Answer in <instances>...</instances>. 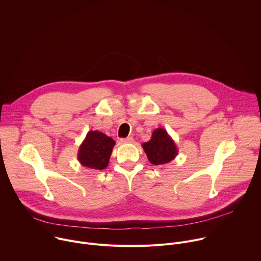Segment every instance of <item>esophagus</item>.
Returning <instances> with one entry per match:
<instances>
[{"label":"esophagus","mask_w":261,"mask_h":261,"mask_svg":"<svg viewBox=\"0 0 261 261\" xmlns=\"http://www.w3.org/2000/svg\"><path fill=\"white\" fill-rule=\"evenodd\" d=\"M134 141V139L132 137H127V138H123L121 139L122 143H132Z\"/></svg>","instance_id":"34e87169"}]
</instances>
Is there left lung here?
Returning a JSON list of instances; mask_svg holds the SVG:
<instances>
[{
	"mask_svg": "<svg viewBox=\"0 0 261 261\" xmlns=\"http://www.w3.org/2000/svg\"><path fill=\"white\" fill-rule=\"evenodd\" d=\"M142 147L148 161L154 165L169 163L177 155L175 142L164 128L155 129L151 139L143 142Z\"/></svg>",
	"mask_w": 261,
	"mask_h": 261,
	"instance_id": "obj_1",
	"label": "left lung"
}]
</instances>
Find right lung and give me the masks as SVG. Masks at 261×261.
<instances>
[{
	"label": "right lung",
	"mask_w": 261,
	"mask_h": 261,
	"mask_svg": "<svg viewBox=\"0 0 261 261\" xmlns=\"http://www.w3.org/2000/svg\"><path fill=\"white\" fill-rule=\"evenodd\" d=\"M116 141L100 131H89L79 148L77 159L82 166L92 170L107 167Z\"/></svg>",
	"instance_id": "add662e5"
}]
</instances>
